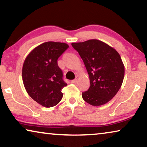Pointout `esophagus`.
I'll use <instances>...</instances> for the list:
<instances>
[{"label":"esophagus","instance_id":"34e87169","mask_svg":"<svg viewBox=\"0 0 147 147\" xmlns=\"http://www.w3.org/2000/svg\"><path fill=\"white\" fill-rule=\"evenodd\" d=\"M78 80V76H76V77L75 78V79L71 80V83H73V84H74V83H76V82H77Z\"/></svg>","mask_w":147,"mask_h":147}]
</instances>
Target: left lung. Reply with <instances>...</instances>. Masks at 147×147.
Returning <instances> with one entry per match:
<instances>
[{
    "label": "left lung",
    "instance_id": "1",
    "mask_svg": "<svg viewBox=\"0 0 147 147\" xmlns=\"http://www.w3.org/2000/svg\"><path fill=\"white\" fill-rule=\"evenodd\" d=\"M71 45L80 55L89 74L90 86L82 93L83 100L93 106L108 103L119 91L124 78L125 67L119 54L98 39Z\"/></svg>",
    "mask_w": 147,
    "mask_h": 147
}]
</instances>
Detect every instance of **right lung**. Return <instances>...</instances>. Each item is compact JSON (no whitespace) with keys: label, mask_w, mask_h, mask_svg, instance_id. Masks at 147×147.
Wrapping results in <instances>:
<instances>
[{"label":"right lung","mask_w":147,"mask_h":147,"mask_svg":"<svg viewBox=\"0 0 147 147\" xmlns=\"http://www.w3.org/2000/svg\"><path fill=\"white\" fill-rule=\"evenodd\" d=\"M69 48L65 43L47 41L34 48L26 57L22 67L25 89L33 100L45 108L59 104L67 84L57 65L58 58Z\"/></svg>","instance_id":"obj_1"}]
</instances>
